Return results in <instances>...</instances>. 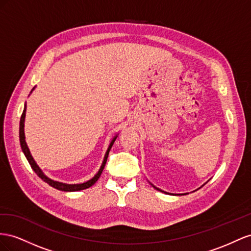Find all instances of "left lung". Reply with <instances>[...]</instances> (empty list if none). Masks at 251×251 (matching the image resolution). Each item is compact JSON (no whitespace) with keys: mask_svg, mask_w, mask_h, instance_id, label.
<instances>
[{"mask_svg":"<svg viewBox=\"0 0 251 251\" xmlns=\"http://www.w3.org/2000/svg\"><path fill=\"white\" fill-rule=\"evenodd\" d=\"M150 184H151V183H150ZM151 185H152V184H151ZM152 186H153V188H154V189H156V190H159V191H162V192H164V193H168V192H166V191H163L162 189H160V188H157V187H155V186H154V185H152Z\"/></svg>","mask_w":251,"mask_h":251,"instance_id":"left-lung-1","label":"left lung"}]
</instances>
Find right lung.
Returning <instances> with one entry per match:
<instances>
[{
  "label": "right lung",
  "mask_w": 251,
  "mask_h": 251,
  "mask_svg": "<svg viewBox=\"0 0 251 251\" xmlns=\"http://www.w3.org/2000/svg\"><path fill=\"white\" fill-rule=\"evenodd\" d=\"M34 88H35V87L32 88L31 92L34 90ZM31 92H30V94H31ZM25 117H26V103H25V106H24V110H23V113H22V117H21V120H20V144H21V148H22V151H23V153L25 154L28 163L30 164V166H31L32 170L42 178L43 181L46 182L48 185L51 186V187H53V188H55V189H58V190H62V191H80V190H83V189L91 187V186L94 185V184L99 180V177H100V176H101L102 171H103V169H104V167H105V164H106V162H107V157H108L110 149H111V147H112V145H113L114 141L117 140L119 133L114 135L113 139L111 140L108 148H107V151H106V153H105V155H104V160H103V162H102V165H101V167H100L99 171L96 174V176H95L94 177H91L90 180H88L87 182L80 183V184H66V183L59 182V181H54V180H52V178L48 177L44 173H43L42 169L38 166V164L35 163V161L33 160V157H32L31 153H30V150H29V148H28L27 143H26V141H25V132H24Z\"/></svg>",
  "instance_id": "obj_1"
}]
</instances>
